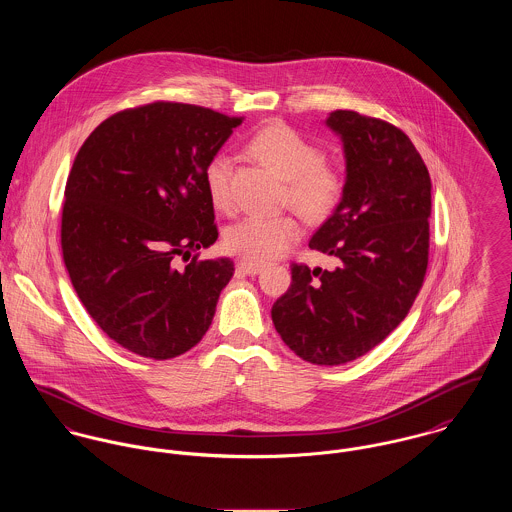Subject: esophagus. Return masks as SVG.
<instances>
[{
  "label": "esophagus",
  "mask_w": 512,
  "mask_h": 512,
  "mask_svg": "<svg viewBox=\"0 0 512 512\" xmlns=\"http://www.w3.org/2000/svg\"><path fill=\"white\" fill-rule=\"evenodd\" d=\"M237 273H239V275L255 277V275H259V273H261V265L247 263V261H239V263H237Z\"/></svg>",
  "instance_id": "34e87169"
}]
</instances>
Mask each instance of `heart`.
I'll use <instances>...</instances> for the list:
<instances>
[{"instance_id": "1", "label": "heart", "mask_w": 512, "mask_h": 512, "mask_svg": "<svg viewBox=\"0 0 512 512\" xmlns=\"http://www.w3.org/2000/svg\"><path fill=\"white\" fill-rule=\"evenodd\" d=\"M249 149L288 180V200L306 218L322 220L340 204L343 174L338 167L324 163L322 149L296 129L286 123H271L253 135ZM204 182L212 204L218 210H229L231 159L226 153L208 161ZM300 233L302 228L292 216H247L226 229L224 245L247 263L263 265L286 253Z\"/></svg>"}]
</instances>
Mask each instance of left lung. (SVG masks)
<instances>
[{"label":"left lung","instance_id":"8db88e82","mask_svg":"<svg viewBox=\"0 0 512 512\" xmlns=\"http://www.w3.org/2000/svg\"><path fill=\"white\" fill-rule=\"evenodd\" d=\"M326 125L341 139L345 184L308 245L338 267L292 265V283L271 316L298 357L343 365L397 328L424 283L432 182L395 125L347 110L332 112Z\"/></svg>","mask_w":512,"mask_h":512}]
</instances>
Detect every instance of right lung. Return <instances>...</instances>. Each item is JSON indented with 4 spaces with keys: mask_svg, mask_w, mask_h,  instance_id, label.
Returning a JSON list of instances; mask_svg holds the SVG:
<instances>
[{
    "mask_svg": "<svg viewBox=\"0 0 512 512\" xmlns=\"http://www.w3.org/2000/svg\"><path fill=\"white\" fill-rule=\"evenodd\" d=\"M241 123L190 104L155 102L100 123L64 190L60 243L72 286L121 347L151 359L186 353L208 332L228 257L193 261L216 243L204 169Z\"/></svg>",
    "mask_w": 512,
    "mask_h": 512,
    "instance_id": "obj_1",
    "label": "right lung"
}]
</instances>
